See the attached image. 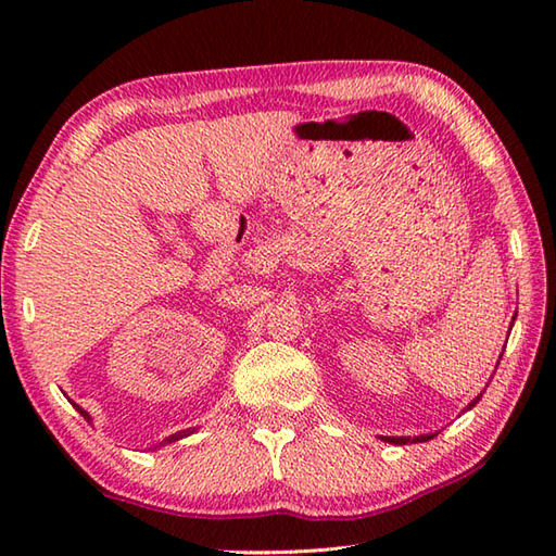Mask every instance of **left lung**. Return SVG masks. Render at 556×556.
Returning a JSON list of instances; mask_svg holds the SVG:
<instances>
[{"label":"left lung","instance_id":"8db88e82","mask_svg":"<svg viewBox=\"0 0 556 556\" xmlns=\"http://www.w3.org/2000/svg\"><path fill=\"white\" fill-rule=\"evenodd\" d=\"M500 361H502V356H500ZM480 396H482V394H480ZM480 396H478L476 401H470L468 408L476 406L478 401H480ZM432 437H434V434H420V437H384V440L392 442V444H408V442L416 444V442H428V440H432Z\"/></svg>","mask_w":556,"mask_h":556}]
</instances>
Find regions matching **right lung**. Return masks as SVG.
<instances>
[{
    "label": "right lung",
    "instance_id": "obj_1",
    "mask_svg": "<svg viewBox=\"0 0 556 556\" xmlns=\"http://www.w3.org/2000/svg\"><path fill=\"white\" fill-rule=\"evenodd\" d=\"M80 410V416L83 418H90L88 416V413L86 410H83V408H78ZM193 432V428L191 430H181V432H176V434H172V437H167V440H164V444H169V442H176V440H181V437H186V434H191Z\"/></svg>",
    "mask_w": 556,
    "mask_h": 556
}]
</instances>
